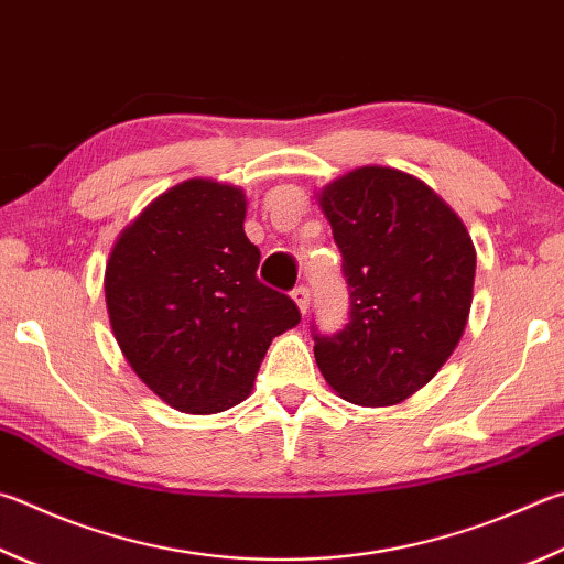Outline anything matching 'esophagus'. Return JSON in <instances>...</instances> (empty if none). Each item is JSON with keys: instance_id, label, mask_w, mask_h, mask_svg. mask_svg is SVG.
Returning <instances> with one entry per match:
<instances>
[{"instance_id": "1", "label": "esophagus", "mask_w": 564, "mask_h": 564, "mask_svg": "<svg viewBox=\"0 0 564 564\" xmlns=\"http://www.w3.org/2000/svg\"><path fill=\"white\" fill-rule=\"evenodd\" d=\"M291 299L295 301V305H299V311H301L303 315L308 313V305H311V291H308V285H295L293 293H291Z\"/></svg>"}]
</instances>
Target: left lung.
<instances>
[{"label": "left lung", "mask_w": 564, "mask_h": 564, "mask_svg": "<svg viewBox=\"0 0 564 564\" xmlns=\"http://www.w3.org/2000/svg\"><path fill=\"white\" fill-rule=\"evenodd\" d=\"M343 253L350 321L313 327L315 362L337 394L392 406L442 370L466 330L476 249L464 221L422 180L367 165L317 194Z\"/></svg>", "instance_id": "8db88e82"}]
</instances>
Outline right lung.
<instances>
[{"mask_svg":"<svg viewBox=\"0 0 564 564\" xmlns=\"http://www.w3.org/2000/svg\"><path fill=\"white\" fill-rule=\"evenodd\" d=\"M247 194L187 180L122 229L106 265L112 335L142 382L184 414L243 402L275 335L301 323L295 303L259 281L243 234Z\"/></svg>","mask_w":564,"mask_h":564,"instance_id":"1","label":"right lung"}]
</instances>
